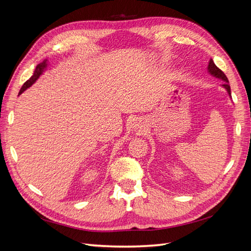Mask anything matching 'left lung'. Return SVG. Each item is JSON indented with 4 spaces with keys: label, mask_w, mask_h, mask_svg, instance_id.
Here are the masks:
<instances>
[{
    "label": "left lung",
    "mask_w": 251,
    "mask_h": 251,
    "mask_svg": "<svg viewBox=\"0 0 251 251\" xmlns=\"http://www.w3.org/2000/svg\"><path fill=\"white\" fill-rule=\"evenodd\" d=\"M208 71H209L212 75H215L216 77L221 78V79H223V80L225 81V82L223 83V87L227 90V92H228V94L231 95V93H230V86H229V83H228V78L226 77V75L224 74V72H223L221 69H219V68L215 65L214 60H212V59L209 60Z\"/></svg>",
    "instance_id": "left-lung-1"
}]
</instances>
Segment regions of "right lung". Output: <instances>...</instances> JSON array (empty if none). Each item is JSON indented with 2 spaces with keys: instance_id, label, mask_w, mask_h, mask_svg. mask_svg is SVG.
<instances>
[{
  "instance_id": "1",
  "label": "right lung",
  "mask_w": 251,
  "mask_h": 251,
  "mask_svg": "<svg viewBox=\"0 0 251 251\" xmlns=\"http://www.w3.org/2000/svg\"><path fill=\"white\" fill-rule=\"evenodd\" d=\"M46 67V62H43V63H41V64H39L36 66V68H35V70H34V72H33V75L31 77H30L24 85H23V87L21 88V90H20V92H19V95L20 94H22L23 92H24V91L27 89V88H29L30 86L32 85V83L39 78V76L40 75L42 74V72H43V70H44V68Z\"/></svg>"
}]
</instances>
